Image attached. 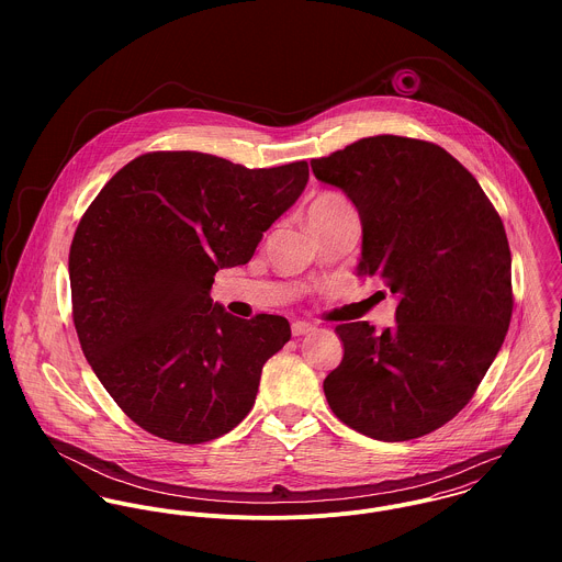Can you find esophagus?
<instances>
[{
    "label": "esophagus",
    "instance_id": "obj_1",
    "mask_svg": "<svg viewBox=\"0 0 562 562\" xmlns=\"http://www.w3.org/2000/svg\"><path fill=\"white\" fill-rule=\"evenodd\" d=\"M312 330H314V324H310V322H303V321L292 322V335H294V337H301V335H307V333H312Z\"/></svg>",
    "mask_w": 562,
    "mask_h": 562
}]
</instances>
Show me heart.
I'll use <instances>...</instances> for the list:
<instances>
[{"label":"heart","mask_w":562,"mask_h":562,"mask_svg":"<svg viewBox=\"0 0 562 562\" xmlns=\"http://www.w3.org/2000/svg\"><path fill=\"white\" fill-rule=\"evenodd\" d=\"M339 207H350V203L344 199V196H339V194H321L312 205H310V210H307V218H316V216H322V214H326V212H330V210H339Z\"/></svg>","instance_id":"obj_1"}]
</instances>
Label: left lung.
<instances>
[{"instance_id": "8db88e82", "label": "left lung", "mask_w": 562, "mask_h": 562, "mask_svg": "<svg viewBox=\"0 0 562 562\" xmlns=\"http://www.w3.org/2000/svg\"><path fill=\"white\" fill-rule=\"evenodd\" d=\"M359 210V272L398 294L396 326L337 324L333 413L381 441L424 437L476 394L513 314L510 248L476 177L435 143L370 136L312 160Z\"/></svg>"}]
</instances>
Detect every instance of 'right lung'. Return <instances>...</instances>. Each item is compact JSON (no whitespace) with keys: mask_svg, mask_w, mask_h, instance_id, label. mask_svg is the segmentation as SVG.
Returning <instances> with one entry per match:
<instances>
[{"mask_svg":"<svg viewBox=\"0 0 562 562\" xmlns=\"http://www.w3.org/2000/svg\"><path fill=\"white\" fill-rule=\"evenodd\" d=\"M307 179L305 160L246 168L154 151L125 164L83 212L69 250L74 324L105 392L147 432L205 443L252 408L290 322L241 321L210 290L221 268L250 261Z\"/></svg>","mask_w":562,"mask_h":562,"instance_id":"add662e5","label":"right lung"}]
</instances>
